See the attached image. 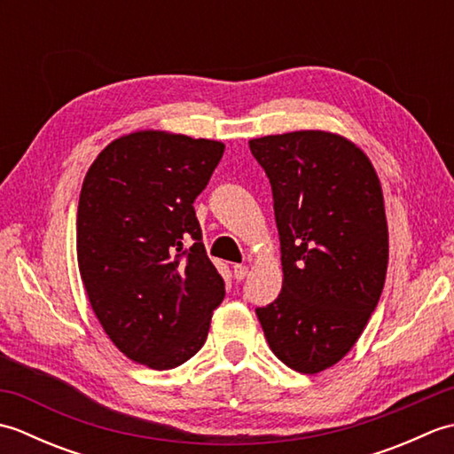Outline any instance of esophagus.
I'll use <instances>...</instances> for the list:
<instances>
[{
    "mask_svg": "<svg viewBox=\"0 0 454 454\" xmlns=\"http://www.w3.org/2000/svg\"><path fill=\"white\" fill-rule=\"evenodd\" d=\"M232 271H234L236 281H244L246 275L249 273V267H247V265H242V263H238V265L232 267Z\"/></svg>",
    "mask_w": 454,
    "mask_h": 454,
    "instance_id": "esophagus-1",
    "label": "esophagus"
}]
</instances>
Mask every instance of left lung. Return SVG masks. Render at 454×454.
<instances>
[{"instance_id": "obj_1", "label": "left lung", "mask_w": 454, "mask_h": 454, "mask_svg": "<svg viewBox=\"0 0 454 454\" xmlns=\"http://www.w3.org/2000/svg\"><path fill=\"white\" fill-rule=\"evenodd\" d=\"M267 173L283 288L255 314L271 351L316 374L351 351L382 294L388 226L379 176L351 140L296 130L249 140Z\"/></svg>"}]
</instances>
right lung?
I'll return each instance as SVG.
<instances>
[{
	"label": "right lung",
	"mask_w": 454,
	"mask_h": 454,
	"mask_svg": "<svg viewBox=\"0 0 454 454\" xmlns=\"http://www.w3.org/2000/svg\"><path fill=\"white\" fill-rule=\"evenodd\" d=\"M224 144L163 130L113 140L85 173L78 265L90 304L130 361L168 371L207 341L224 281L192 202Z\"/></svg>",
	"instance_id": "obj_1"
}]
</instances>
